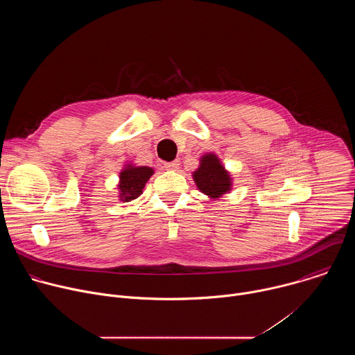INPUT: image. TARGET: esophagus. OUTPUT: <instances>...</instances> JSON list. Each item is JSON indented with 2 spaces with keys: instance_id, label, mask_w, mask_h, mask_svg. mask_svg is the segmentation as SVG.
Here are the masks:
<instances>
[{
  "instance_id": "34e87169",
  "label": "esophagus",
  "mask_w": 355,
  "mask_h": 355,
  "mask_svg": "<svg viewBox=\"0 0 355 355\" xmlns=\"http://www.w3.org/2000/svg\"><path fill=\"white\" fill-rule=\"evenodd\" d=\"M164 168H166V170H170V171H177V170L180 168V162H178V160H174V162L166 163V164H164Z\"/></svg>"
}]
</instances>
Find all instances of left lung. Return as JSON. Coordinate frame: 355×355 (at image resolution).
<instances>
[{"instance_id":"left-lung-1","label":"left lung","mask_w":355,"mask_h":355,"mask_svg":"<svg viewBox=\"0 0 355 355\" xmlns=\"http://www.w3.org/2000/svg\"><path fill=\"white\" fill-rule=\"evenodd\" d=\"M192 178L198 189L216 200L232 189V177L220 163V159L214 153H207L200 157L199 167L192 173Z\"/></svg>"}]
</instances>
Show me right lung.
Wrapping results in <instances>:
<instances>
[{
	"label": "right lung",
	"mask_w": 355,
	"mask_h": 355,
	"mask_svg": "<svg viewBox=\"0 0 355 355\" xmlns=\"http://www.w3.org/2000/svg\"><path fill=\"white\" fill-rule=\"evenodd\" d=\"M155 174V170L147 166L126 164L119 173V198L122 202H130L139 198L146 187V182Z\"/></svg>",
	"instance_id": "right-lung-1"
}]
</instances>
